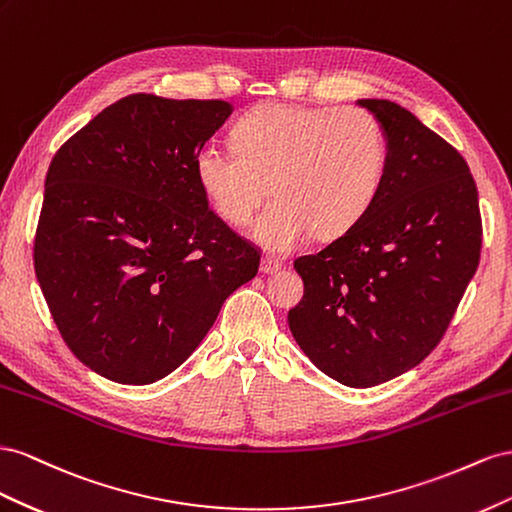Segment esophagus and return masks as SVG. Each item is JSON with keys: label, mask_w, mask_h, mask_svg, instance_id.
<instances>
[{"label": "esophagus", "mask_w": 512, "mask_h": 512, "mask_svg": "<svg viewBox=\"0 0 512 512\" xmlns=\"http://www.w3.org/2000/svg\"><path fill=\"white\" fill-rule=\"evenodd\" d=\"M281 268H283L281 259H276L272 255L261 257V272H264V274H274V272H279Z\"/></svg>", "instance_id": "34e87169"}]
</instances>
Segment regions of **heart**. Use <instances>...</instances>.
I'll use <instances>...</instances> for the list:
<instances>
[{
    "label": "heart",
    "instance_id": "obj_1",
    "mask_svg": "<svg viewBox=\"0 0 512 512\" xmlns=\"http://www.w3.org/2000/svg\"><path fill=\"white\" fill-rule=\"evenodd\" d=\"M233 145L203 143L195 175L223 221L244 225L268 195L251 233L270 251L330 238L371 210L388 167L384 126L367 109L259 107L233 128Z\"/></svg>",
    "mask_w": 512,
    "mask_h": 512
}]
</instances>
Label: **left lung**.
Segmentation results:
<instances>
[{
    "label": "left lung",
    "instance_id": "8db88e82",
    "mask_svg": "<svg viewBox=\"0 0 512 512\" xmlns=\"http://www.w3.org/2000/svg\"><path fill=\"white\" fill-rule=\"evenodd\" d=\"M358 105L382 122L388 167L360 223L294 261L304 296L287 321L315 367L352 388L425 360L478 268L483 223L463 156L397 102Z\"/></svg>",
    "mask_w": 512,
    "mask_h": 512
}]
</instances>
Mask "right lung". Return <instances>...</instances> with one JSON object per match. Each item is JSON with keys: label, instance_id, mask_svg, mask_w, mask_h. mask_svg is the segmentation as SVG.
Wrapping results in <instances>:
<instances>
[{"label": "right lung", "instance_id": "add662e5", "mask_svg": "<svg viewBox=\"0 0 512 512\" xmlns=\"http://www.w3.org/2000/svg\"><path fill=\"white\" fill-rule=\"evenodd\" d=\"M231 111L130 94L51 160L36 279L70 352L111 382L143 386L178 369L257 274L259 251L210 210L195 175Z\"/></svg>", "mask_w": 512, "mask_h": 512}]
</instances>
